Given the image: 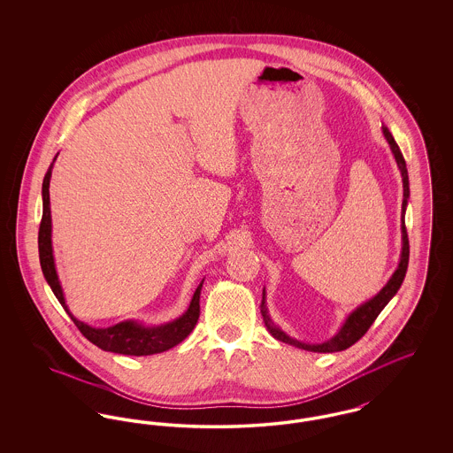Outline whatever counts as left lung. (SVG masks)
<instances>
[{"mask_svg": "<svg viewBox=\"0 0 453 453\" xmlns=\"http://www.w3.org/2000/svg\"><path fill=\"white\" fill-rule=\"evenodd\" d=\"M384 130V135L388 139V146H390V151L395 157V163L401 170V176H403V188H404V198H403V214H401V220H403V251H401V261H399V266L397 270L394 272V275L390 277V280L386 283V287L375 296L372 297L370 301H366L365 303H362L360 307H357L348 318H346L345 324L342 326V329L338 331L336 336H333L331 340L324 342V343H318V345H311V343H302L297 342L294 338H290L288 334H285L281 331L280 327H277L275 324L272 323L268 312H266V305H265V290H263V301H261V314H263V321L266 329L270 331V334L273 338H277L279 342L283 343H288V345L297 346L302 349H307V351H314V353H333V351H343L346 348H349L351 345H355L366 331L368 327L373 324V321L377 319V316L382 312V309L388 305V301L397 294V290L401 288V283L406 277V272H408V263H410V239H408V231H406V224H404V214H406V205H408V198H410V178H408V168H406V161H404V156L399 150L397 142L394 141L392 134L388 132V127L382 126Z\"/></svg>", "mask_w": 453, "mask_h": 453, "instance_id": "obj_1", "label": "left lung"}]
</instances>
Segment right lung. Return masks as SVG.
Wrapping results in <instances>:
<instances>
[{"label": "right lung", "instance_id": "add662e5", "mask_svg": "<svg viewBox=\"0 0 453 453\" xmlns=\"http://www.w3.org/2000/svg\"><path fill=\"white\" fill-rule=\"evenodd\" d=\"M58 157V156H56ZM54 157V161H56ZM52 165L43 176L42 183V220L39 229V257H41V266H42L43 277L50 285L54 296L61 305L65 307V312L71 316L73 323L83 333V336L93 345L120 355H132V357H142V355H154L166 351L173 346L181 343L195 327L200 316V290L202 283L195 290L194 299L190 302L187 312L174 319L173 323L161 324V326H144L137 321H124L115 324L110 327H91L83 321H78L67 309L65 301V294L61 288V283L58 279L56 265H54V255H52V224H50V200H49V183L52 174Z\"/></svg>", "mask_w": 453, "mask_h": 453}]
</instances>
